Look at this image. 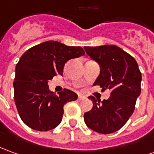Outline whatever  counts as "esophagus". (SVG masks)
<instances>
[{"label":"esophagus","instance_id":"1","mask_svg":"<svg viewBox=\"0 0 154 154\" xmlns=\"http://www.w3.org/2000/svg\"><path fill=\"white\" fill-rule=\"evenodd\" d=\"M86 97H85L84 96H82V95H78V97H77V99L79 100V101H82V100H84Z\"/></svg>","mask_w":154,"mask_h":154}]
</instances>
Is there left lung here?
Masks as SVG:
<instances>
[{"mask_svg":"<svg viewBox=\"0 0 154 154\" xmlns=\"http://www.w3.org/2000/svg\"><path fill=\"white\" fill-rule=\"evenodd\" d=\"M84 49L100 66V75L93 86H100L102 91L111 90L109 98L102 102L93 96L88 97L93 107L84 113L85 123L97 133L117 132L125 125L135 109L141 93L140 70L131 55L114 45L85 47Z\"/></svg>","mask_w":154,"mask_h":154,"instance_id":"obj_1","label":"left lung"}]
</instances>
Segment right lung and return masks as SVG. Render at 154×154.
<instances>
[{
    "mask_svg": "<svg viewBox=\"0 0 154 154\" xmlns=\"http://www.w3.org/2000/svg\"><path fill=\"white\" fill-rule=\"evenodd\" d=\"M85 54L81 47H67L48 41L31 47L21 57L16 66L14 99L22 122L32 129L48 131L60 124L63 107L77 99L71 90L56 94L48 87V81L62 75L70 59Z\"/></svg>",
    "mask_w": 154,
    "mask_h": 154,
    "instance_id": "add662e5",
    "label": "right lung"
}]
</instances>
